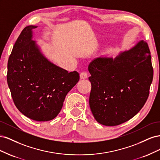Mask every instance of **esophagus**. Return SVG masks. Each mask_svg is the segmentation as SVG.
Wrapping results in <instances>:
<instances>
[{
  "mask_svg": "<svg viewBox=\"0 0 160 160\" xmlns=\"http://www.w3.org/2000/svg\"><path fill=\"white\" fill-rule=\"evenodd\" d=\"M88 73H87V72H81V73L80 74V79H88Z\"/></svg>",
  "mask_w": 160,
  "mask_h": 160,
  "instance_id": "esophagus-1",
  "label": "esophagus"
}]
</instances>
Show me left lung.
Returning a JSON list of instances; mask_svg holds the SVG:
<instances>
[{
  "label": "left lung",
  "mask_w": 160,
  "mask_h": 160,
  "mask_svg": "<svg viewBox=\"0 0 160 160\" xmlns=\"http://www.w3.org/2000/svg\"><path fill=\"white\" fill-rule=\"evenodd\" d=\"M88 70L89 106L98 123L106 126L122 124L134 117L146 103L153 76L146 41H139L114 59L97 58Z\"/></svg>",
  "instance_id": "left-lung-1"
}]
</instances>
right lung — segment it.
I'll use <instances>...</instances> for the list:
<instances>
[{
	"mask_svg": "<svg viewBox=\"0 0 160 160\" xmlns=\"http://www.w3.org/2000/svg\"><path fill=\"white\" fill-rule=\"evenodd\" d=\"M37 27H26L18 37L8 61L7 83L20 112L32 120L47 122L59 113L79 75L47 59L32 39V30Z\"/></svg>",
	"mask_w": 160,
	"mask_h": 160,
	"instance_id": "obj_1",
	"label": "right lung"
}]
</instances>
